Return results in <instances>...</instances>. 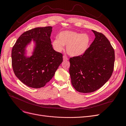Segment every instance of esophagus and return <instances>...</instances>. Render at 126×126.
Masks as SVG:
<instances>
[{
    "label": "esophagus",
    "instance_id": "1",
    "mask_svg": "<svg viewBox=\"0 0 126 126\" xmlns=\"http://www.w3.org/2000/svg\"><path fill=\"white\" fill-rule=\"evenodd\" d=\"M63 61H68V58L65 55L63 56Z\"/></svg>",
    "mask_w": 126,
    "mask_h": 126
}]
</instances>
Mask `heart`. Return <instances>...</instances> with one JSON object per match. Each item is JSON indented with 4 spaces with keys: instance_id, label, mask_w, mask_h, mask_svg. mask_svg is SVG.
<instances>
[{
    "instance_id": "obj_1",
    "label": "heart",
    "mask_w": 126,
    "mask_h": 126,
    "mask_svg": "<svg viewBox=\"0 0 126 126\" xmlns=\"http://www.w3.org/2000/svg\"><path fill=\"white\" fill-rule=\"evenodd\" d=\"M91 38L87 34L64 31L58 34L52 41L53 47L56 51L63 50L67 45L66 51L68 54L73 57L80 56L85 54L89 48Z\"/></svg>"
}]
</instances>
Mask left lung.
<instances>
[{"label":"left lung","instance_id":"obj_1","mask_svg":"<svg viewBox=\"0 0 126 126\" xmlns=\"http://www.w3.org/2000/svg\"><path fill=\"white\" fill-rule=\"evenodd\" d=\"M94 41L83 55L70 58L71 83L77 91L94 92L110 78L113 72L115 52L110 42L101 33L92 30Z\"/></svg>","mask_w":126,"mask_h":126}]
</instances>
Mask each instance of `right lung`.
<instances>
[{"label": "right lung", "instance_id": "1", "mask_svg": "<svg viewBox=\"0 0 126 126\" xmlns=\"http://www.w3.org/2000/svg\"><path fill=\"white\" fill-rule=\"evenodd\" d=\"M51 26L37 27L24 32L12 49V66L15 76L33 88L44 87L54 75L63 62L62 54L53 49ZM32 41V55L27 56V47Z\"/></svg>", "mask_w": 126, "mask_h": 126}]
</instances>
